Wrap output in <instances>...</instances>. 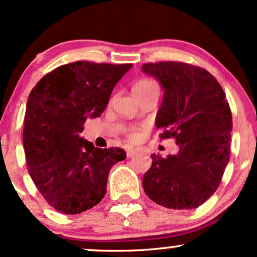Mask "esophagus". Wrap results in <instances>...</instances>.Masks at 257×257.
<instances>
[{
	"instance_id": "esophagus-1",
	"label": "esophagus",
	"mask_w": 257,
	"mask_h": 257,
	"mask_svg": "<svg viewBox=\"0 0 257 257\" xmlns=\"http://www.w3.org/2000/svg\"><path fill=\"white\" fill-rule=\"evenodd\" d=\"M137 150H134V149H129V150H126V157L128 158H132V157H134L135 155H137Z\"/></svg>"
}]
</instances>
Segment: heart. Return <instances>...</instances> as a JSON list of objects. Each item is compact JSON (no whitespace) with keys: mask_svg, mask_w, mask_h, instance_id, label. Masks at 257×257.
<instances>
[{"mask_svg":"<svg viewBox=\"0 0 257 257\" xmlns=\"http://www.w3.org/2000/svg\"><path fill=\"white\" fill-rule=\"evenodd\" d=\"M151 87H156L155 82L150 81V79H140L138 81L137 83L133 85V93H137V91L140 90H145L147 88H151ZM143 138V133L138 129H131L128 132V139L132 141V143H137V141L140 140Z\"/></svg>","mask_w":257,"mask_h":257,"instance_id":"1","label":"heart"}]
</instances>
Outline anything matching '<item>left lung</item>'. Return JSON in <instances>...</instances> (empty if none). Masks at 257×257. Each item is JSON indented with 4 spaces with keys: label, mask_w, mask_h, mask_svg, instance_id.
<instances>
[{
    "label": "left lung",
    "mask_w": 257,
    "mask_h": 257,
    "mask_svg": "<svg viewBox=\"0 0 257 257\" xmlns=\"http://www.w3.org/2000/svg\"><path fill=\"white\" fill-rule=\"evenodd\" d=\"M164 89L156 126L180 146L167 158L153 155L143 178L149 198L169 209H194L220 186L231 152L232 113L226 94L205 69L180 61L143 65Z\"/></svg>",
    "instance_id": "obj_1"
}]
</instances>
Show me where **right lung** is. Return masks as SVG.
I'll return each mask as SVG.
<instances>
[{"mask_svg": "<svg viewBox=\"0 0 257 257\" xmlns=\"http://www.w3.org/2000/svg\"><path fill=\"white\" fill-rule=\"evenodd\" d=\"M132 66L76 61L47 73L31 90L23 133L26 164L55 210L75 215L99 204L111 168L125 159L123 149H98L79 133L88 117L101 116Z\"/></svg>", "mask_w": 257, "mask_h": 257, "instance_id": "right-lung-1", "label": "right lung"}]
</instances>
